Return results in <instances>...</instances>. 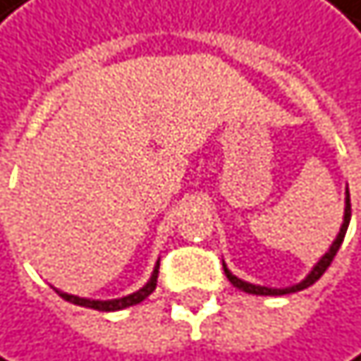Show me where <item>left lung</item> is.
<instances>
[{"label": "left lung", "instance_id": "1", "mask_svg": "<svg viewBox=\"0 0 361 361\" xmlns=\"http://www.w3.org/2000/svg\"><path fill=\"white\" fill-rule=\"evenodd\" d=\"M349 220H351V197H349V190H347V207H345V222H343V226H341V233H338V238H336V242L331 244V248L325 252V257L314 265V269L308 274V278L306 280H302L300 285H295V287H291V289H267V287H257V285H248V282H244V280H240V278H235L233 274H231L226 267H224V274H226V278L231 280V285L233 287H238V289H242V291H246V293H255V295H287V293H295V291H302V289H308L310 285H314V282L325 274V269L329 267V263L334 261V257H336V252H338V248H341V244H343V240H345V233H347V226H349Z\"/></svg>", "mask_w": 361, "mask_h": 361}]
</instances>
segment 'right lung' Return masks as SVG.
<instances>
[{
  "label": "right lung",
  "instance_id": "add662e5",
  "mask_svg": "<svg viewBox=\"0 0 361 361\" xmlns=\"http://www.w3.org/2000/svg\"><path fill=\"white\" fill-rule=\"evenodd\" d=\"M158 269H160V263L156 265L154 274H152V280L143 289H139L137 293L128 295V298H121V300H111V302H96V300H85V298H76V295H68V293H61L57 291L66 302L70 304H76V306H85V308H94V310H102V312H113V310H121V308H128V306H135L139 302H143L158 285Z\"/></svg>",
  "mask_w": 361,
  "mask_h": 361
}]
</instances>
